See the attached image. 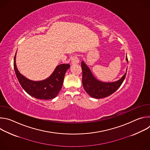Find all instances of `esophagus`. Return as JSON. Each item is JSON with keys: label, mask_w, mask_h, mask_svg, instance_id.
<instances>
[{"label": "esophagus", "mask_w": 150, "mask_h": 150, "mask_svg": "<svg viewBox=\"0 0 150 150\" xmlns=\"http://www.w3.org/2000/svg\"><path fill=\"white\" fill-rule=\"evenodd\" d=\"M71 63L72 64H77L79 62V59H78V56L76 55L72 56L71 57Z\"/></svg>", "instance_id": "34e87169"}]
</instances>
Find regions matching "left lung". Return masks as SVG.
I'll list each match as a JSON object with an SVG mask.
<instances>
[{
  "label": "left lung",
  "mask_w": 150,
  "mask_h": 150,
  "mask_svg": "<svg viewBox=\"0 0 150 150\" xmlns=\"http://www.w3.org/2000/svg\"><path fill=\"white\" fill-rule=\"evenodd\" d=\"M126 60L128 63L126 56ZM82 70V85L84 90L88 95L94 98L108 97L114 93L122 85L125 79L126 72L118 81L113 82H104L97 80L93 75L90 68L84 62H81Z\"/></svg>",
  "instance_id": "8db88e82"
}]
</instances>
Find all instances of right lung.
Listing matches in <instances>:
<instances>
[{
    "label": "right lung",
    "instance_id": "1",
    "mask_svg": "<svg viewBox=\"0 0 150 150\" xmlns=\"http://www.w3.org/2000/svg\"><path fill=\"white\" fill-rule=\"evenodd\" d=\"M15 53L13 67L18 80L23 88L31 96L37 99L49 100L55 98L62 88L64 76L70 68L69 64H61L56 67L52 74L42 81H34L27 79L19 72L16 65Z\"/></svg>",
    "mask_w": 150,
    "mask_h": 150
}]
</instances>
